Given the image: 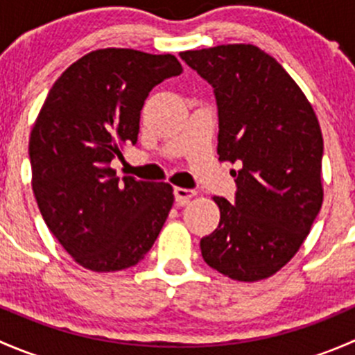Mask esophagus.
Returning a JSON list of instances; mask_svg holds the SVG:
<instances>
[{
	"label": "esophagus",
	"instance_id": "esophagus-1",
	"mask_svg": "<svg viewBox=\"0 0 355 355\" xmlns=\"http://www.w3.org/2000/svg\"><path fill=\"white\" fill-rule=\"evenodd\" d=\"M173 196H175V200H177L178 204H185L189 199L194 198L196 192L191 191V189H182V187H175L173 189Z\"/></svg>",
	"mask_w": 355,
	"mask_h": 355
}]
</instances>
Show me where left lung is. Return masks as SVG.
Masks as SVG:
<instances>
[{
  "label": "left lung",
  "mask_w": 355,
  "mask_h": 355,
  "mask_svg": "<svg viewBox=\"0 0 355 355\" xmlns=\"http://www.w3.org/2000/svg\"><path fill=\"white\" fill-rule=\"evenodd\" d=\"M213 87L218 155L232 170L235 199L214 198L220 225L200 239L204 261L239 282L284 268L323 204V135L313 106L284 67L252 44L180 53Z\"/></svg>",
  "instance_id": "8db88e82"
}]
</instances>
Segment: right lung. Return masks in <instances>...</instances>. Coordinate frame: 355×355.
I'll use <instances>...</instances> for the list:
<instances>
[{"instance_id": "add662e5", "label": "right lung", "mask_w": 355, "mask_h": 355, "mask_svg": "<svg viewBox=\"0 0 355 355\" xmlns=\"http://www.w3.org/2000/svg\"><path fill=\"white\" fill-rule=\"evenodd\" d=\"M184 71L171 55L92 51L63 71L28 141L32 189L46 225L80 266L120 271L144 259L173 204L171 185L116 177L135 146L153 87Z\"/></svg>"}]
</instances>
